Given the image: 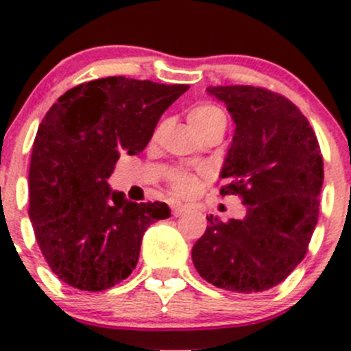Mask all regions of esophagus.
Instances as JSON below:
<instances>
[{
	"instance_id": "obj_1",
	"label": "esophagus",
	"mask_w": 351,
	"mask_h": 351,
	"mask_svg": "<svg viewBox=\"0 0 351 351\" xmlns=\"http://www.w3.org/2000/svg\"><path fill=\"white\" fill-rule=\"evenodd\" d=\"M185 205H182V204H175V205H171V212H173V215H175V217H180V215H183L185 214Z\"/></svg>"
}]
</instances>
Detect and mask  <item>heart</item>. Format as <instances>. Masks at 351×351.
<instances>
[{"mask_svg": "<svg viewBox=\"0 0 351 351\" xmlns=\"http://www.w3.org/2000/svg\"><path fill=\"white\" fill-rule=\"evenodd\" d=\"M189 122L193 127V130L200 134L202 130L210 129V127L215 125L226 127V113L219 107H215V105H198V107L189 113ZM198 185H200V178H198L195 173L178 171L171 176V189L176 195H193L198 190Z\"/></svg>", "mask_w": 351, "mask_h": 351, "instance_id": "heart-1", "label": "heart"}]
</instances>
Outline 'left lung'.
Here are the masks:
<instances>
[{"label": "left lung", "instance_id": "8db88e82", "mask_svg": "<svg viewBox=\"0 0 351 351\" xmlns=\"http://www.w3.org/2000/svg\"><path fill=\"white\" fill-rule=\"evenodd\" d=\"M236 123L221 178V195H239L243 219L208 215L192 250L208 284L238 293L284 282L304 260L319 215L323 156L309 120L282 95L265 88L210 86Z\"/></svg>", "mask_w": 351, "mask_h": 351}]
</instances>
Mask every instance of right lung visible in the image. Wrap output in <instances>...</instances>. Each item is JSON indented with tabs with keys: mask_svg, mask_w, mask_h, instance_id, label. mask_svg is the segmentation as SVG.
I'll use <instances>...</instances> for the list:
<instances>
[{
	"mask_svg": "<svg viewBox=\"0 0 351 351\" xmlns=\"http://www.w3.org/2000/svg\"><path fill=\"white\" fill-rule=\"evenodd\" d=\"M189 84L110 76L66 91L40 122L28 173V215L51 270L88 292L125 280L162 202L127 200L107 183L120 154H139Z\"/></svg>",
	"mask_w": 351,
	"mask_h": 351,
	"instance_id": "add662e5",
	"label": "right lung"
}]
</instances>
